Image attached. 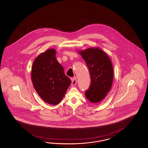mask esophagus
<instances>
[{
	"label": "esophagus",
	"instance_id": "1",
	"mask_svg": "<svg viewBox=\"0 0 148 148\" xmlns=\"http://www.w3.org/2000/svg\"><path fill=\"white\" fill-rule=\"evenodd\" d=\"M77 83V80L75 78H72V83H71V85L72 86H74L76 85Z\"/></svg>",
	"mask_w": 148,
	"mask_h": 148
}]
</instances>
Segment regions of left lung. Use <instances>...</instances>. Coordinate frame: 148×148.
I'll list each match as a JSON object with an SVG mask.
<instances>
[{"label": "left lung", "mask_w": 148, "mask_h": 148, "mask_svg": "<svg viewBox=\"0 0 148 148\" xmlns=\"http://www.w3.org/2000/svg\"><path fill=\"white\" fill-rule=\"evenodd\" d=\"M90 72L91 85L85 96L92 103H98L106 97L112 88L114 70L106 53L99 48H89L78 51Z\"/></svg>", "instance_id": "8db88e82"}]
</instances>
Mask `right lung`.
<instances>
[{
    "mask_svg": "<svg viewBox=\"0 0 148 148\" xmlns=\"http://www.w3.org/2000/svg\"><path fill=\"white\" fill-rule=\"evenodd\" d=\"M55 49H49L35 59L32 66V79L39 96L49 104H59L71 83L56 57Z\"/></svg>",
    "mask_w": 148,
    "mask_h": 148,
    "instance_id": "add662e5",
    "label": "right lung"
}]
</instances>
